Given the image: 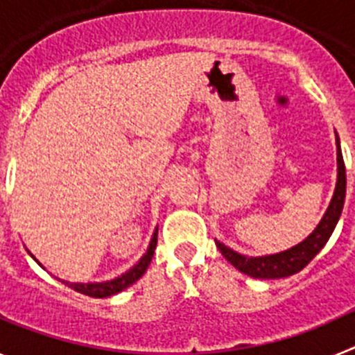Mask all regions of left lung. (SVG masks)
Segmentation results:
<instances>
[{"label": "left lung", "mask_w": 355, "mask_h": 355, "mask_svg": "<svg viewBox=\"0 0 355 355\" xmlns=\"http://www.w3.org/2000/svg\"><path fill=\"white\" fill-rule=\"evenodd\" d=\"M336 146H338V181L336 188H334V196L331 199L327 211H325L324 218L320 220L316 229L304 241H300L299 245L291 247V249L283 250V252L272 254V256H261V258H247L241 254L234 252L224 243L216 241V247L222 252L225 259H227L234 268H238L243 274L250 275L254 279H281L293 275L300 272L307 263L315 258L320 250L324 249L327 240L331 238L332 231L336 227L338 220H340L341 211H343L345 202V192H347V174H345V163L343 155L340 149V139L336 135Z\"/></svg>", "instance_id": "8db88e82"}]
</instances>
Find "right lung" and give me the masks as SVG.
<instances>
[{"label":"right lung","instance_id":"right-lung-1","mask_svg":"<svg viewBox=\"0 0 355 355\" xmlns=\"http://www.w3.org/2000/svg\"><path fill=\"white\" fill-rule=\"evenodd\" d=\"M156 243H158V227L155 229V233H153V238H150V243L147 247V252L144 254L140 261L130 268L126 274H122L121 277L112 279V281H105V283H67V281H62L64 284H67L69 288L72 290L80 291L83 295H89V297H96V299H103V297H110V295H115L119 291L126 290L128 286H131L133 283H137L140 277L144 275V272L147 270V266H149L150 259H153V254H155ZM33 258V256H31ZM35 259V258H33ZM37 261V259H35ZM39 263V261H37ZM40 265V263H39Z\"/></svg>","mask_w":355,"mask_h":355}]
</instances>
